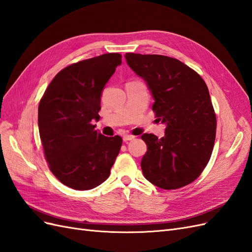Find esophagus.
<instances>
[{
	"mask_svg": "<svg viewBox=\"0 0 252 252\" xmlns=\"http://www.w3.org/2000/svg\"><path fill=\"white\" fill-rule=\"evenodd\" d=\"M133 139H134L133 135H130V134H125V135H123V141H124V142L131 141V140H133Z\"/></svg>",
	"mask_w": 252,
	"mask_h": 252,
	"instance_id": "obj_1",
	"label": "esophagus"
}]
</instances>
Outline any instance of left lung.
<instances>
[{
	"label": "left lung",
	"mask_w": 252,
	"mask_h": 252,
	"mask_svg": "<svg viewBox=\"0 0 252 252\" xmlns=\"http://www.w3.org/2000/svg\"><path fill=\"white\" fill-rule=\"evenodd\" d=\"M128 66L147 83L152 110L166 124L162 139L141 138L147 145L141 167L144 177L166 190L184 187L199 178L216 141L217 118L207 85L181 61L159 55L126 53Z\"/></svg>",
	"instance_id": "1"
}]
</instances>
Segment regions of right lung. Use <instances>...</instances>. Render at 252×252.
I'll return each mask as SVG.
<instances>
[{"mask_svg": "<svg viewBox=\"0 0 252 252\" xmlns=\"http://www.w3.org/2000/svg\"><path fill=\"white\" fill-rule=\"evenodd\" d=\"M120 53L80 61L61 70L39 104L40 138L53 175L75 190L93 189L108 179L122 146L120 135L94 130L101 94L116 68Z\"/></svg>", "mask_w": 252, "mask_h": 252, "instance_id": "right-lung-1", "label": "right lung"}]
</instances>
